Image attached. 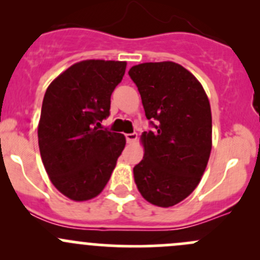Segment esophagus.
Returning a JSON list of instances; mask_svg holds the SVG:
<instances>
[{
    "label": "esophagus",
    "mask_w": 260,
    "mask_h": 260,
    "mask_svg": "<svg viewBox=\"0 0 260 260\" xmlns=\"http://www.w3.org/2000/svg\"><path fill=\"white\" fill-rule=\"evenodd\" d=\"M125 140H127L128 143H135L137 141V133H127Z\"/></svg>",
    "instance_id": "1"
}]
</instances>
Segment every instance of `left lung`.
<instances>
[{"label": "left lung", "mask_w": 260, "mask_h": 260, "mask_svg": "<svg viewBox=\"0 0 260 260\" xmlns=\"http://www.w3.org/2000/svg\"><path fill=\"white\" fill-rule=\"evenodd\" d=\"M153 129L143 132L145 156L133 169L141 195L170 208L200 182L211 152V109L203 85L172 61L145 62L128 72Z\"/></svg>", "instance_id": "obj_1"}]
</instances>
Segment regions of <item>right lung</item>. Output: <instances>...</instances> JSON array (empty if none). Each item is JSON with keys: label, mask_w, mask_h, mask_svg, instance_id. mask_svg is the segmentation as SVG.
<instances>
[{"label": "right lung", "mask_w": 260, "mask_h": 260, "mask_svg": "<svg viewBox=\"0 0 260 260\" xmlns=\"http://www.w3.org/2000/svg\"><path fill=\"white\" fill-rule=\"evenodd\" d=\"M125 67V61L84 60L46 89L38 129L41 159L52 185L74 201L103 191L125 146L123 135L101 129Z\"/></svg>", "instance_id": "1"}]
</instances>
